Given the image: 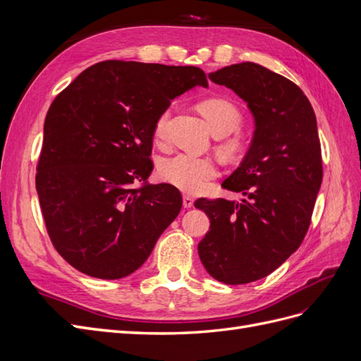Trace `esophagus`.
I'll list each match as a JSON object with an SVG mask.
<instances>
[{
    "mask_svg": "<svg viewBox=\"0 0 361 361\" xmlns=\"http://www.w3.org/2000/svg\"><path fill=\"white\" fill-rule=\"evenodd\" d=\"M194 206V199L190 197V195H183V207H187V209H190V207Z\"/></svg>",
    "mask_w": 361,
    "mask_h": 361,
    "instance_id": "esophagus-1",
    "label": "esophagus"
}]
</instances>
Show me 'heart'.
<instances>
[{
    "mask_svg": "<svg viewBox=\"0 0 361 361\" xmlns=\"http://www.w3.org/2000/svg\"><path fill=\"white\" fill-rule=\"evenodd\" d=\"M199 111L203 114L207 126L216 137H227L241 126L243 114L239 108L226 97H207L199 102ZM169 111L162 113L154 129L157 140L166 137ZM221 149L226 155H236L241 149V140L233 137L224 141ZM220 173L218 164L212 158L194 157L191 154H178L162 159L159 164V176L162 180L179 188L183 192L197 194L206 190L207 183Z\"/></svg>",
    "mask_w": 361,
    "mask_h": 361,
    "instance_id": "obj_1",
    "label": "heart"
}]
</instances>
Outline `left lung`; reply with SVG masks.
<instances>
[{
	"instance_id": "1",
	"label": "left lung",
	"mask_w": 361,
	"mask_h": 361,
	"mask_svg": "<svg viewBox=\"0 0 361 361\" xmlns=\"http://www.w3.org/2000/svg\"><path fill=\"white\" fill-rule=\"evenodd\" d=\"M209 78L247 102L256 128L243 162L223 182L245 199L194 203L211 221L199 256L215 280L245 285L277 269L309 231L322 182L318 126L300 87L260 64H232Z\"/></svg>"
}]
</instances>
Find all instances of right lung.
<instances>
[{
  "label": "right lung",
  "mask_w": 361,
  "mask_h": 361,
  "mask_svg": "<svg viewBox=\"0 0 361 361\" xmlns=\"http://www.w3.org/2000/svg\"><path fill=\"white\" fill-rule=\"evenodd\" d=\"M195 85L207 87L200 68L108 60L54 99L36 190L52 245L73 268L104 280L133 274L179 215V190L147 183L152 140L158 117Z\"/></svg>",
  "instance_id": "1"
}]
</instances>
